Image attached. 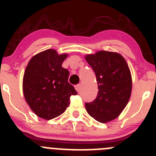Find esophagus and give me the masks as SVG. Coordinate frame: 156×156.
<instances>
[{"mask_svg":"<svg viewBox=\"0 0 156 156\" xmlns=\"http://www.w3.org/2000/svg\"><path fill=\"white\" fill-rule=\"evenodd\" d=\"M75 88H76V91H77V92H79L80 90V84L76 85Z\"/></svg>","mask_w":156,"mask_h":156,"instance_id":"1","label":"esophagus"}]
</instances>
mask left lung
<instances>
[{
  "instance_id": "1",
  "label": "left lung",
  "mask_w": 156,
  "mask_h": 156,
  "mask_svg": "<svg viewBox=\"0 0 156 156\" xmlns=\"http://www.w3.org/2000/svg\"><path fill=\"white\" fill-rule=\"evenodd\" d=\"M85 59L94 71L98 93L94 101L86 103L88 114L102 123L116 119L129 100L132 76L127 62L119 53L98 51Z\"/></svg>"
}]
</instances>
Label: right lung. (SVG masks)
<instances>
[{"mask_svg": "<svg viewBox=\"0 0 156 156\" xmlns=\"http://www.w3.org/2000/svg\"><path fill=\"white\" fill-rule=\"evenodd\" d=\"M68 54L59 55L48 49L31 58L25 69L23 91L34 113L44 119L62 114L69 105L70 97L77 94L68 82L69 72L62 66Z\"/></svg>", "mask_w": 156, "mask_h": 156, "instance_id": "1", "label": "right lung"}]
</instances>
